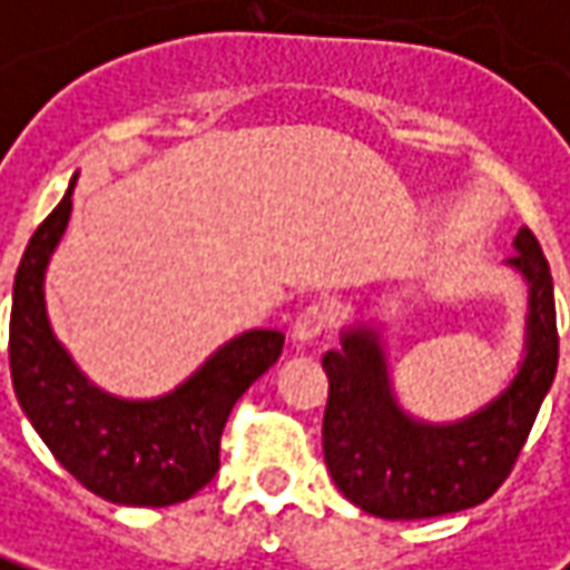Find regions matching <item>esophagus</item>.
<instances>
[{"label": "esophagus", "instance_id": "esophagus-1", "mask_svg": "<svg viewBox=\"0 0 570 570\" xmlns=\"http://www.w3.org/2000/svg\"><path fill=\"white\" fill-rule=\"evenodd\" d=\"M331 327V308L327 305H308V308H302L296 321H293V340L296 343H312L317 336L324 334Z\"/></svg>", "mask_w": 570, "mask_h": 570}]
</instances>
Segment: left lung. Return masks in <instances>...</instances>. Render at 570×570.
Segmentation results:
<instances>
[{
    "label": "left lung",
    "mask_w": 570,
    "mask_h": 570,
    "mask_svg": "<svg viewBox=\"0 0 570 570\" xmlns=\"http://www.w3.org/2000/svg\"><path fill=\"white\" fill-rule=\"evenodd\" d=\"M528 281L524 358L493 402L452 424L412 417L393 396L377 327L352 324L343 350L321 362L331 381L324 409V462L340 493L386 521L474 509L512 474L559 367L552 274L537 236L521 227L505 258Z\"/></svg>",
    "instance_id": "obj_1"
}]
</instances>
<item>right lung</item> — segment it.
<instances>
[{
    "label": "right lung",
    "instance_id": "obj_1",
    "mask_svg": "<svg viewBox=\"0 0 570 570\" xmlns=\"http://www.w3.org/2000/svg\"><path fill=\"white\" fill-rule=\"evenodd\" d=\"M73 180L30 236L14 274L9 324L14 396L58 464L90 493L118 505H174L215 478L227 415L281 358L284 334L234 336L165 396L121 399L99 390L52 334L42 293L49 258L71 218Z\"/></svg>",
    "mask_w": 570,
    "mask_h": 570
}]
</instances>
